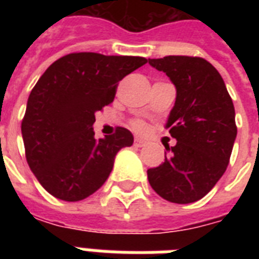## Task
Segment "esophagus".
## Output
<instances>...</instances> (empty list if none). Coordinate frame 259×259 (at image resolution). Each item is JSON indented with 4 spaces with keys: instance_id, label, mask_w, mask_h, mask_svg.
Wrapping results in <instances>:
<instances>
[{
    "instance_id": "1",
    "label": "esophagus",
    "mask_w": 259,
    "mask_h": 259,
    "mask_svg": "<svg viewBox=\"0 0 259 259\" xmlns=\"http://www.w3.org/2000/svg\"><path fill=\"white\" fill-rule=\"evenodd\" d=\"M145 144L146 142L144 141V140H141V138H136V140H134V144L133 145L136 146V148H142V146H145Z\"/></svg>"
}]
</instances>
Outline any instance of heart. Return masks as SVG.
Returning <instances> with one entry per match:
<instances>
[{"label":"heart","mask_w":259,"mask_h":259,"mask_svg":"<svg viewBox=\"0 0 259 259\" xmlns=\"http://www.w3.org/2000/svg\"><path fill=\"white\" fill-rule=\"evenodd\" d=\"M133 126H134V129L138 130V132H142V130L145 129V125H144L142 122H136Z\"/></svg>","instance_id":"b5f03b06"}]
</instances>
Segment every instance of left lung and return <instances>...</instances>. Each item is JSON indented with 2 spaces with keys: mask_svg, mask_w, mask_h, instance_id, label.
<instances>
[{
  "mask_svg": "<svg viewBox=\"0 0 259 259\" xmlns=\"http://www.w3.org/2000/svg\"><path fill=\"white\" fill-rule=\"evenodd\" d=\"M176 89L165 127L177 144L165 161L148 169L150 187L168 201L188 204L205 196L226 172L237 138L235 110L223 78L201 58L149 59Z\"/></svg>",
  "mask_w": 259,
  "mask_h": 259,
  "instance_id": "8db88e82",
  "label": "left lung"
}]
</instances>
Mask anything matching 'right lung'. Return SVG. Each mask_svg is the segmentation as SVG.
I'll use <instances>...</instances> for the list:
<instances>
[{
  "label": "right lung",
  "mask_w": 259,
  "mask_h": 259,
  "mask_svg": "<svg viewBox=\"0 0 259 259\" xmlns=\"http://www.w3.org/2000/svg\"><path fill=\"white\" fill-rule=\"evenodd\" d=\"M146 63L140 56L80 52L52 63L30 91L21 123L30 170L52 196L79 201L105 184L115 156L133 145L125 127L95 140V113L115 97L117 83Z\"/></svg>",
  "instance_id": "obj_1"
}]
</instances>
